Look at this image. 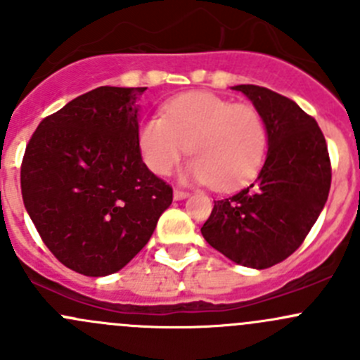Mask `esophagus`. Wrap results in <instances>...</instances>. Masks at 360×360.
Returning a JSON list of instances; mask_svg holds the SVG:
<instances>
[{
  "mask_svg": "<svg viewBox=\"0 0 360 360\" xmlns=\"http://www.w3.org/2000/svg\"><path fill=\"white\" fill-rule=\"evenodd\" d=\"M188 191L186 190H179V188H176V190H174V198H176V200H183V198H186L188 197Z\"/></svg>",
  "mask_w": 360,
  "mask_h": 360,
  "instance_id": "34e87169",
  "label": "esophagus"
}]
</instances>
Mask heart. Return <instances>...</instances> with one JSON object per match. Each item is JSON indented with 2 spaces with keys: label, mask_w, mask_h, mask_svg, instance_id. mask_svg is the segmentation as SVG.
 I'll return each instance as SVG.
<instances>
[{
  "label": "heart",
  "mask_w": 360,
  "mask_h": 360,
  "mask_svg": "<svg viewBox=\"0 0 360 360\" xmlns=\"http://www.w3.org/2000/svg\"><path fill=\"white\" fill-rule=\"evenodd\" d=\"M188 144L195 158L184 169L186 179L235 190L249 183L263 165L268 129L254 104L186 92L165 104L163 116L144 120L139 150L144 163L165 176L186 153Z\"/></svg>",
  "instance_id": "1"
}]
</instances>
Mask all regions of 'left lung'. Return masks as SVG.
<instances>
[{"label": "left lung", "instance_id": "left-lung-1", "mask_svg": "<svg viewBox=\"0 0 360 360\" xmlns=\"http://www.w3.org/2000/svg\"><path fill=\"white\" fill-rule=\"evenodd\" d=\"M263 115L268 153L256 181L214 200L202 235L228 259L270 268L303 244L331 188V160L315 118L270 89L237 85Z\"/></svg>", "mask_w": 360, "mask_h": 360}]
</instances>
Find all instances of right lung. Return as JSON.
Returning a JSON list of instances; mask_svg holds the SVG:
<instances>
[{"instance_id": "add662e5", "label": "right lung", "mask_w": 360, "mask_h": 360, "mask_svg": "<svg viewBox=\"0 0 360 360\" xmlns=\"http://www.w3.org/2000/svg\"><path fill=\"white\" fill-rule=\"evenodd\" d=\"M144 90H90L43 118L25 146V210L50 252L86 277L122 270L172 203V186L141 157Z\"/></svg>"}]
</instances>
